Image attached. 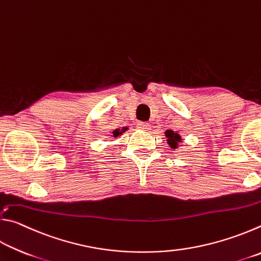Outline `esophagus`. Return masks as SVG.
I'll return each instance as SVG.
<instances>
[{"mask_svg": "<svg viewBox=\"0 0 261 261\" xmlns=\"http://www.w3.org/2000/svg\"><path fill=\"white\" fill-rule=\"evenodd\" d=\"M137 127L140 130H144V131H147L151 129V125H149V123L147 122H138L137 123Z\"/></svg>", "mask_w": 261, "mask_h": 261, "instance_id": "34e87169", "label": "esophagus"}]
</instances>
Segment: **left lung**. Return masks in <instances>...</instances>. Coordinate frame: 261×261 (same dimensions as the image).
<instances>
[{
  "instance_id": "1",
  "label": "left lung",
  "mask_w": 261,
  "mask_h": 261,
  "mask_svg": "<svg viewBox=\"0 0 261 261\" xmlns=\"http://www.w3.org/2000/svg\"><path fill=\"white\" fill-rule=\"evenodd\" d=\"M167 137V143L171 148H177L179 146V143H182V137L179 136L177 132H174L173 130H167L166 131Z\"/></svg>"
}]
</instances>
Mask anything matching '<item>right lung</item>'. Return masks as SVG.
<instances>
[{"instance_id": "right-lung-1", "label": "right lung", "mask_w": 261, "mask_h": 261, "mask_svg": "<svg viewBox=\"0 0 261 261\" xmlns=\"http://www.w3.org/2000/svg\"><path fill=\"white\" fill-rule=\"evenodd\" d=\"M125 130H126V127H123V129L121 130V129H116L115 131H113V135H112V137L113 138H116V137H118V136H121L123 132H125Z\"/></svg>"}]
</instances>
